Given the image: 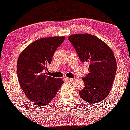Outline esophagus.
Here are the masks:
<instances>
[{
	"instance_id": "obj_1",
	"label": "esophagus",
	"mask_w": 130,
	"mask_h": 130,
	"mask_svg": "<svg viewBox=\"0 0 130 130\" xmlns=\"http://www.w3.org/2000/svg\"><path fill=\"white\" fill-rule=\"evenodd\" d=\"M67 79L68 81H69V82H72V81L74 80V79L73 78H68V77H67Z\"/></svg>"
}]
</instances>
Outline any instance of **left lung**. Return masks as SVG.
<instances>
[{
  "label": "left lung",
  "mask_w": 130,
  "mask_h": 130,
  "mask_svg": "<svg viewBox=\"0 0 130 130\" xmlns=\"http://www.w3.org/2000/svg\"><path fill=\"white\" fill-rule=\"evenodd\" d=\"M68 40L75 48L80 61L89 63V73L82 77L84 89L79 94L90 104L102 102L109 94L115 80L117 63L109 46L96 36L76 34Z\"/></svg>",
  "instance_id": "obj_1"
}]
</instances>
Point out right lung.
Here are the masks:
<instances>
[{
  "instance_id": "right-lung-1",
  "label": "right lung",
  "mask_w": 130,
  "mask_h": 130,
  "mask_svg": "<svg viewBox=\"0 0 130 130\" xmlns=\"http://www.w3.org/2000/svg\"><path fill=\"white\" fill-rule=\"evenodd\" d=\"M65 37H51L36 40L19 55L17 76L19 84L29 100L45 106L53 99L63 84L61 78L47 76V66Z\"/></svg>"
}]
</instances>
